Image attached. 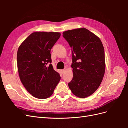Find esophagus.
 Instances as JSON below:
<instances>
[{"label":"esophagus","instance_id":"esophagus-1","mask_svg":"<svg viewBox=\"0 0 128 128\" xmlns=\"http://www.w3.org/2000/svg\"><path fill=\"white\" fill-rule=\"evenodd\" d=\"M64 72H65L64 69H61V70H60V72H61V74H63Z\"/></svg>","mask_w":128,"mask_h":128}]
</instances>
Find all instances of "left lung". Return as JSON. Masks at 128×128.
Instances as JSON below:
<instances>
[{
	"label": "left lung",
	"mask_w": 128,
	"mask_h": 128,
	"mask_svg": "<svg viewBox=\"0 0 128 128\" xmlns=\"http://www.w3.org/2000/svg\"><path fill=\"white\" fill-rule=\"evenodd\" d=\"M62 36L72 52L73 77L68 86L77 97H88L97 90L105 71L102 42L84 28L66 31Z\"/></svg>",
	"instance_id": "left-lung-1"
}]
</instances>
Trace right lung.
I'll use <instances>...</instances> for the list:
<instances>
[{
    "instance_id": "obj_1",
    "label": "right lung",
    "mask_w": 128,
    "mask_h": 128,
    "mask_svg": "<svg viewBox=\"0 0 128 128\" xmlns=\"http://www.w3.org/2000/svg\"><path fill=\"white\" fill-rule=\"evenodd\" d=\"M59 32H34L23 42L17 53L19 76L34 97L44 99L54 92L61 77L51 64V50L60 38Z\"/></svg>"
}]
</instances>
